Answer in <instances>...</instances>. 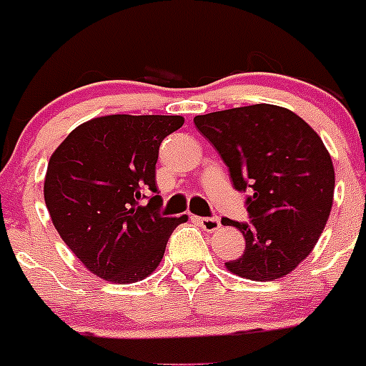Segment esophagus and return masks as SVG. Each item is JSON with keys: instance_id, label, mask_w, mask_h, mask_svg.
<instances>
[{"instance_id": "esophagus-1", "label": "esophagus", "mask_w": 366, "mask_h": 366, "mask_svg": "<svg viewBox=\"0 0 366 366\" xmlns=\"http://www.w3.org/2000/svg\"><path fill=\"white\" fill-rule=\"evenodd\" d=\"M198 223L205 232H216L221 227L219 217H198Z\"/></svg>"}]
</instances>
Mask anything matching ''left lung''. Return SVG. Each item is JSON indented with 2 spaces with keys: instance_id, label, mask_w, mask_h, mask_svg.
I'll use <instances>...</instances> for the list:
<instances>
[{
  "instance_id": "left-lung-1",
  "label": "left lung",
  "mask_w": 366,
  "mask_h": 366,
  "mask_svg": "<svg viewBox=\"0 0 366 366\" xmlns=\"http://www.w3.org/2000/svg\"><path fill=\"white\" fill-rule=\"evenodd\" d=\"M194 125L228 166L235 189L249 191V223L221 219L246 241L227 269L253 282L289 274L312 253L333 205L335 169L322 139L296 113L272 104L198 114Z\"/></svg>"
}]
</instances>
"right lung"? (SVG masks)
Masks as SVG:
<instances>
[{"mask_svg": "<svg viewBox=\"0 0 366 366\" xmlns=\"http://www.w3.org/2000/svg\"><path fill=\"white\" fill-rule=\"evenodd\" d=\"M177 114H109L84 122L54 150L44 200L54 228L94 274L134 283L159 265L187 216H161L156 162Z\"/></svg>", "mask_w": 366, "mask_h": 366, "instance_id": "add662e5", "label": "right lung"}]
</instances>
